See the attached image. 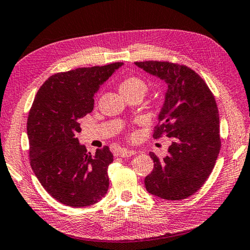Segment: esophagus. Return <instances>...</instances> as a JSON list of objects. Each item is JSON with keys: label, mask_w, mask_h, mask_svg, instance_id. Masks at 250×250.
I'll return each mask as SVG.
<instances>
[{"label": "esophagus", "mask_w": 250, "mask_h": 250, "mask_svg": "<svg viewBox=\"0 0 250 250\" xmlns=\"http://www.w3.org/2000/svg\"><path fill=\"white\" fill-rule=\"evenodd\" d=\"M135 154H137V152L135 151H131V149H125V148H122L119 152H118V155L121 157H130L132 155H135Z\"/></svg>", "instance_id": "esophagus-1"}]
</instances>
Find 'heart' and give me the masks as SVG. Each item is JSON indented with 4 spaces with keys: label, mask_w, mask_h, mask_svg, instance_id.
Here are the masks:
<instances>
[{
    "label": "heart",
    "mask_w": 250,
    "mask_h": 250,
    "mask_svg": "<svg viewBox=\"0 0 250 250\" xmlns=\"http://www.w3.org/2000/svg\"><path fill=\"white\" fill-rule=\"evenodd\" d=\"M119 89L121 94L125 97L131 96L134 94H141L144 95L147 92V84L143 79L139 78V76H126L120 82Z\"/></svg>",
    "instance_id": "b5f03b06"
}]
</instances>
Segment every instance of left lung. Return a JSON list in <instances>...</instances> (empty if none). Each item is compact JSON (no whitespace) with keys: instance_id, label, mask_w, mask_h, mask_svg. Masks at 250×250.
Segmentation results:
<instances>
[{"instance_id":"1","label":"left lung","mask_w":250,"mask_h":250,"mask_svg":"<svg viewBox=\"0 0 250 250\" xmlns=\"http://www.w3.org/2000/svg\"><path fill=\"white\" fill-rule=\"evenodd\" d=\"M134 64L166 82L167 93L153 138L171 139L167 156L154 162L145 177L147 191L166 200H183L196 193L214 168L221 149L220 118L215 98L192 69L168 61Z\"/></svg>"}]
</instances>
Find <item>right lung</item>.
<instances>
[{
    "instance_id": "obj_1",
    "label": "right lung",
    "mask_w": 250,
    "mask_h": 250,
    "mask_svg": "<svg viewBox=\"0 0 250 250\" xmlns=\"http://www.w3.org/2000/svg\"><path fill=\"white\" fill-rule=\"evenodd\" d=\"M121 62L79 67L53 74L39 88L27 119L29 161L46 191L62 204L83 208L97 203L109 187V147L95 155L76 138L80 120L93 111L94 94Z\"/></svg>"
}]
</instances>
